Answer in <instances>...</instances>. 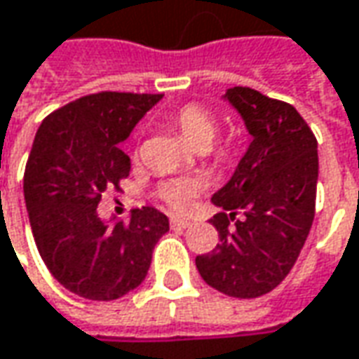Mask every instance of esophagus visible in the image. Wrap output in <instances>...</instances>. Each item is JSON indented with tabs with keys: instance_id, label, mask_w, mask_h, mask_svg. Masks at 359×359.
I'll use <instances>...</instances> for the list:
<instances>
[{
	"instance_id": "1",
	"label": "esophagus",
	"mask_w": 359,
	"mask_h": 359,
	"mask_svg": "<svg viewBox=\"0 0 359 359\" xmlns=\"http://www.w3.org/2000/svg\"><path fill=\"white\" fill-rule=\"evenodd\" d=\"M192 226V222L184 220V218H170V228L172 230H187Z\"/></svg>"
}]
</instances>
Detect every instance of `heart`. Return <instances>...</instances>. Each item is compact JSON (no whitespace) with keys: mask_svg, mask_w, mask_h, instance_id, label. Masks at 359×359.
<instances>
[{"mask_svg":"<svg viewBox=\"0 0 359 359\" xmlns=\"http://www.w3.org/2000/svg\"><path fill=\"white\" fill-rule=\"evenodd\" d=\"M172 123L182 139L192 147H208L218 131V119L210 109L200 104H184L172 116ZM224 153V151H222ZM200 192V182L194 179H170L157 187V198L172 212L190 210Z\"/></svg>","mask_w":359,"mask_h":359,"instance_id":"1","label":"heart"}]
</instances>
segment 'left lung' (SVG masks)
<instances>
[{"mask_svg":"<svg viewBox=\"0 0 359 359\" xmlns=\"http://www.w3.org/2000/svg\"><path fill=\"white\" fill-rule=\"evenodd\" d=\"M224 97L240 111L253 141L228 184L212 196L224 208L210 220L220 243L198 255L196 267L216 291L255 299L289 275L311 231L318 143L287 102L243 86Z\"/></svg>","mask_w":359,"mask_h":359,"instance_id":"8db88e82","label":"left lung"}]
</instances>
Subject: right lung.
I'll return each mask as SVG.
<instances>
[{
    "mask_svg": "<svg viewBox=\"0 0 359 359\" xmlns=\"http://www.w3.org/2000/svg\"><path fill=\"white\" fill-rule=\"evenodd\" d=\"M163 94L97 92L46 116L36 131L23 192L36 250L65 289L90 301H116L139 287L169 218L153 206L109 226L97 204L119 190L131 161L119 149Z\"/></svg>",
    "mask_w": 359,
    "mask_h": 359,
    "instance_id": "1",
    "label": "right lung"
}]
</instances>
